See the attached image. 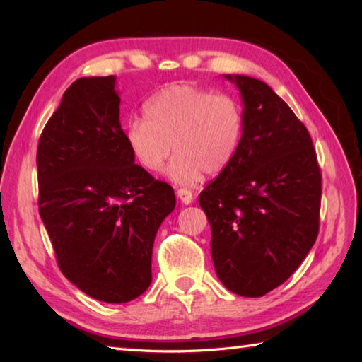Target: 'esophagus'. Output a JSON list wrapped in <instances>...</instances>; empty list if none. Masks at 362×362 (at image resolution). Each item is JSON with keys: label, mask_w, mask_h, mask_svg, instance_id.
Returning a JSON list of instances; mask_svg holds the SVG:
<instances>
[{"label": "esophagus", "mask_w": 362, "mask_h": 362, "mask_svg": "<svg viewBox=\"0 0 362 362\" xmlns=\"http://www.w3.org/2000/svg\"><path fill=\"white\" fill-rule=\"evenodd\" d=\"M177 198H179L183 204H192L193 203V193L187 188H180L177 192Z\"/></svg>", "instance_id": "obj_1"}]
</instances>
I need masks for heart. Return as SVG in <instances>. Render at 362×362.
<instances>
[{
  "instance_id": "1",
  "label": "heart",
  "mask_w": 362,
  "mask_h": 362,
  "mask_svg": "<svg viewBox=\"0 0 362 362\" xmlns=\"http://www.w3.org/2000/svg\"><path fill=\"white\" fill-rule=\"evenodd\" d=\"M144 113L145 118L127 121L126 144L148 173L161 170L174 150L166 175L177 185L223 173L240 150L244 112L233 95L170 84L145 102Z\"/></svg>"
}]
</instances>
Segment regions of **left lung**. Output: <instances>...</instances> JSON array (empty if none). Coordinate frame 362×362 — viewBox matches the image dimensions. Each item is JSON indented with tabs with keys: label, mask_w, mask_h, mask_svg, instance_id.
Listing matches in <instances>:
<instances>
[{
	"label": "left lung",
	"mask_w": 362,
	"mask_h": 362,
	"mask_svg": "<svg viewBox=\"0 0 362 362\" xmlns=\"http://www.w3.org/2000/svg\"><path fill=\"white\" fill-rule=\"evenodd\" d=\"M240 89L244 132L235 159L199 194L218 279L262 297L289 279L320 231L321 170L289 105L260 79L223 75Z\"/></svg>",
	"instance_id": "obj_1"
}]
</instances>
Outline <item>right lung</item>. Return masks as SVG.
I'll return each instance as SVG.
<instances>
[{
    "mask_svg": "<svg viewBox=\"0 0 362 362\" xmlns=\"http://www.w3.org/2000/svg\"><path fill=\"white\" fill-rule=\"evenodd\" d=\"M116 78H79L42 129L40 216L60 272L89 297L126 303L151 284L153 243L174 189L136 164Z\"/></svg>",
    "mask_w": 362,
    "mask_h": 362,
    "instance_id": "obj_1",
    "label": "right lung"
}]
</instances>
